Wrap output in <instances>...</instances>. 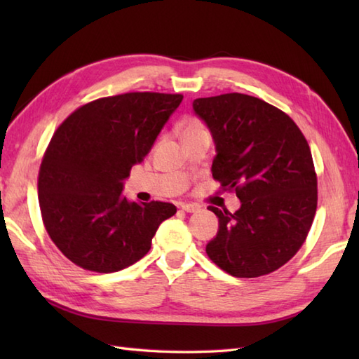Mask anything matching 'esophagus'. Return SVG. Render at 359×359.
<instances>
[{
    "label": "esophagus",
    "instance_id": "obj_1",
    "mask_svg": "<svg viewBox=\"0 0 359 359\" xmlns=\"http://www.w3.org/2000/svg\"><path fill=\"white\" fill-rule=\"evenodd\" d=\"M180 208L184 210L185 212H196V211H199V205H194V203H182Z\"/></svg>",
    "mask_w": 359,
    "mask_h": 359
}]
</instances>
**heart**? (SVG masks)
Instances as JSON below:
<instances>
[{"label":"heart","instance_id":"heart-1","mask_svg":"<svg viewBox=\"0 0 359 359\" xmlns=\"http://www.w3.org/2000/svg\"><path fill=\"white\" fill-rule=\"evenodd\" d=\"M202 133H207V131H205L203 125L197 118H188L184 121V125H182V134H184V137L202 134Z\"/></svg>","mask_w":359,"mask_h":359}]
</instances>
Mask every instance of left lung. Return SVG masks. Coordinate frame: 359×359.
I'll use <instances>...</instances> for the list:
<instances>
[{"instance_id": "8db88e82", "label": "left lung", "mask_w": 359, "mask_h": 359, "mask_svg": "<svg viewBox=\"0 0 359 359\" xmlns=\"http://www.w3.org/2000/svg\"><path fill=\"white\" fill-rule=\"evenodd\" d=\"M193 109L216 147L212 177L234 189L238 211L210 207L219 219L207 255L236 278L269 274L302 247L318 203L310 147L285 112L261 98H196Z\"/></svg>"}]
</instances>
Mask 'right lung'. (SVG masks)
<instances>
[{
	"instance_id": "add662e5",
	"label": "right lung",
	"mask_w": 359,
	"mask_h": 359,
	"mask_svg": "<svg viewBox=\"0 0 359 359\" xmlns=\"http://www.w3.org/2000/svg\"><path fill=\"white\" fill-rule=\"evenodd\" d=\"M184 95L129 93L81 106L53 134L38 175L46 231L75 265L114 273L148 253L172 203L121 194Z\"/></svg>"
}]
</instances>
